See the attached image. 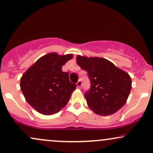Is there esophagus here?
I'll list each match as a JSON object with an SVG mask.
<instances>
[{
    "label": "esophagus",
    "mask_w": 153,
    "mask_h": 153,
    "mask_svg": "<svg viewBox=\"0 0 153 153\" xmlns=\"http://www.w3.org/2000/svg\"><path fill=\"white\" fill-rule=\"evenodd\" d=\"M76 85H77V86H78V88H81V86H82V81H81V80H79L78 81V82H77V83H76Z\"/></svg>",
    "instance_id": "obj_1"
}]
</instances>
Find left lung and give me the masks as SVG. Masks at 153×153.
I'll list each match as a JSON object with an SVG mask.
<instances>
[{"label": "left lung", "mask_w": 153, "mask_h": 153, "mask_svg": "<svg viewBox=\"0 0 153 153\" xmlns=\"http://www.w3.org/2000/svg\"><path fill=\"white\" fill-rule=\"evenodd\" d=\"M77 64L88 72L91 88L85 98L89 108L99 115H113L126 103L132 88L126 71L103 58L78 56Z\"/></svg>", "instance_id": "obj_1"}]
</instances>
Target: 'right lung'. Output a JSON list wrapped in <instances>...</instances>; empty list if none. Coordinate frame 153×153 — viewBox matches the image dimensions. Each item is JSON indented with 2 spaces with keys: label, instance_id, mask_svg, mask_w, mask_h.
<instances>
[{
  "label": "right lung",
  "instance_id": "right-lung-1",
  "mask_svg": "<svg viewBox=\"0 0 153 153\" xmlns=\"http://www.w3.org/2000/svg\"><path fill=\"white\" fill-rule=\"evenodd\" d=\"M73 54L50 53L38 59L21 78L20 87L25 100L37 112L45 115L58 113L68 102L76 88L62 67Z\"/></svg>",
  "mask_w": 153,
  "mask_h": 153
}]
</instances>
